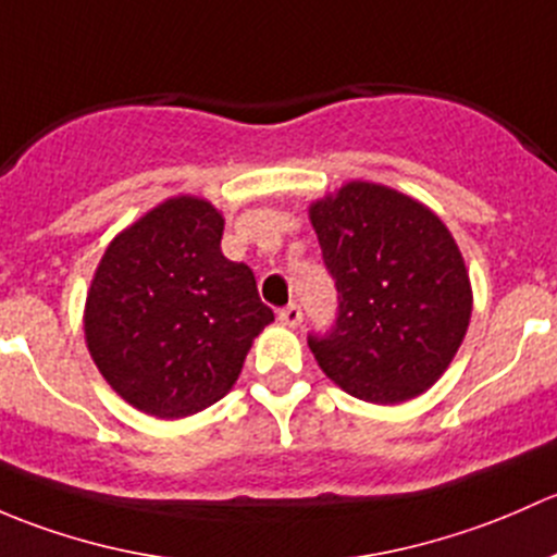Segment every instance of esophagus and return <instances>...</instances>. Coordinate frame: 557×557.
<instances>
[{"instance_id": "esophagus-1", "label": "esophagus", "mask_w": 557, "mask_h": 557, "mask_svg": "<svg viewBox=\"0 0 557 557\" xmlns=\"http://www.w3.org/2000/svg\"><path fill=\"white\" fill-rule=\"evenodd\" d=\"M278 321L286 326H297L302 321V308L297 302H289V306H284L278 311Z\"/></svg>"}]
</instances>
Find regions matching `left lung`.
<instances>
[{
  "label": "left lung",
  "mask_w": 557,
  "mask_h": 557,
  "mask_svg": "<svg viewBox=\"0 0 557 557\" xmlns=\"http://www.w3.org/2000/svg\"><path fill=\"white\" fill-rule=\"evenodd\" d=\"M337 313L308 346L348 394L397 405L426 392L456 357L472 289L448 227L426 206L351 182L311 206Z\"/></svg>",
  "instance_id": "1"
}]
</instances>
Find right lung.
Here are the masks:
<instances>
[{
  "instance_id": "1",
  "label": "right lung",
  "mask_w": 557,
  "mask_h": 557,
  "mask_svg": "<svg viewBox=\"0 0 557 557\" xmlns=\"http://www.w3.org/2000/svg\"><path fill=\"white\" fill-rule=\"evenodd\" d=\"M222 225L206 200H165L109 244L90 284V357L150 416H193L225 397L273 321L251 268L222 255Z\"/></svg>"
}]
</instances>
